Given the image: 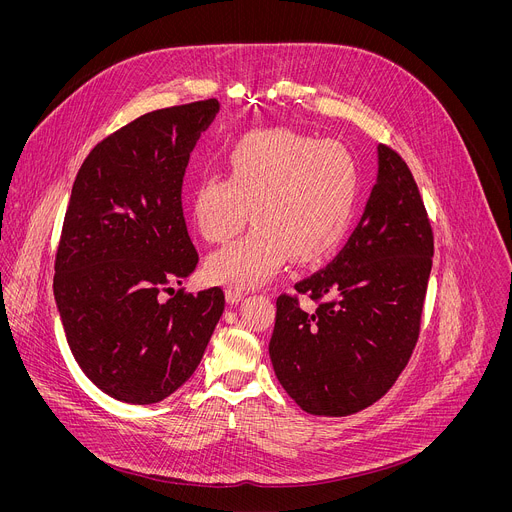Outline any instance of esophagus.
Listing matches in <instances>:
<instances>
[{
	"label": "esophagus",
	"instance_id": "obj_1",
	"mask_svg": "<svg viewBox=\"0 0 512 512\" xmlns=\"http://www.w3.org/2000/svg\"><path fill=\"white\" fill-rule=\"evenodd\" d=\"M225 296H227V302H229V304H239V302L245 298L243 291L237 289V287H229V289L225 291Z\"/></svg>",
	"mask_w": 512,
	"mask_h": 512
}]
</instances>
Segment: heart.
<instances>
[{
    "label": "heart",
    "instance_id": "heart-1",
    "mask_svg": "<svg viewBox=\"0 0 512 512\" xmlns=\"http://www.w3.org/2000/svg\"><path fill=\"white\" fill-rule=\"evenodd\" d=\"M223 174L202 176L190 194L200 237L225 243L249 221L255 227L206 261L214 283L237 289L269 281L291 257L324 259L344 237L358 200V164L338 139L267 127L243 133L223 152Z\"/></svg>",
    "mask_w": 512,
    "mask_h": 512
}]
</instances>
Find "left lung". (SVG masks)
I'll use <instances>...</instances> for the list:
<instances>
[{
  "instance_id": "1",
  "label": "left lung",
  "mask_w": 512,
  "mask_h": 512,
  "mask_svg": "<svg viewBox=\"0 0 512 512\" xmlns=\"http://www.w3.org/2000/svg\"><path fill=\"white\" fill-rule=\"evenodd\" d=\"M362 218L338 257L296 283L324 300L304 312L279 296L269 340L273 371L306 413L342 417L379 401L419 336L433 235L417 184L387 145Z\"/></svg>"
}]
</instances>
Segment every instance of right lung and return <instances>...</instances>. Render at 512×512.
Here are the masks:
<instances>
[{
    "mask_svg": "<svg viewBox=\"0 0 512 512\" xmlns=\"http://www.w3.org/2000/svg\"><path fill=\"white\" fill-rule=\"evenodd\" d=\"M216 113V99L145 113L97 143L72 184L54 300L81 371L123 403L180 389L225 310L221 287L160 300L198 265L182 176Z\"/></svg>",
    "mask_w": 512,
    "mask_h": 512,
    "instance_id": "obj_1",
    "label": "right lung"
}]
</instances>
